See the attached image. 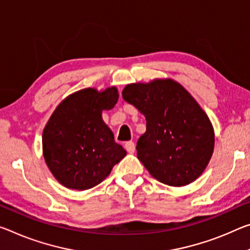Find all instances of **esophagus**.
Segmentation results:
<instances>
[{
    "instance_id": "1",
    "label": "esophagus",
    "mask_w": 250,
    "mask_h": 250,
    "mask_svg": "<svg viewBox=\"0 0 250 250\" xmlns=\"http://www.w3.org/2000/svg\"><path fill=\"white\" fill-rule=\"evenodd\" d=\"M125 149L126 151H128L129 153H133L134 150H136V146H134V144H133L132 141H128V142H125Z\"/></svg>"
}]
</instances>
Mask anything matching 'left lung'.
Here are the masks:
<instances>
[{
	"mask_svg": "<svg viewBox=\"0 0 250 250\" xmlns=\"http://www.w3.org/2000/svg\"><path fill=\"white\" fill-rule=\"evenodd\" d=\"M122 98L146 117L137 157L150 175L172 187L200 177L211 159L215 131L195 98L172 79L130 83Z\"/></svg>",
	"mask_w": 250,
	"mask_h": 250,
	"instance_id": "8db88e82",
	"label": "left lung"
}]
</instances>
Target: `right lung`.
<instances>
[{
  "label": "right lung",
  "instance_id": "1",
  "mask_svg": "<svg viewBox=\"0 0 250 250\" xmlns=\"http://www.w3.org/2000/svg\"><path fill=\"white\" fill-rule=\"evenodd\" d=\"M116 86L79 90L60 102L43 129L47 168L62 186L86 190L104 181L126 156L102 119L118 102Z\"/></svg>",
  "mask_w": 250,
  "mask_h": 250
}]
</instances>
